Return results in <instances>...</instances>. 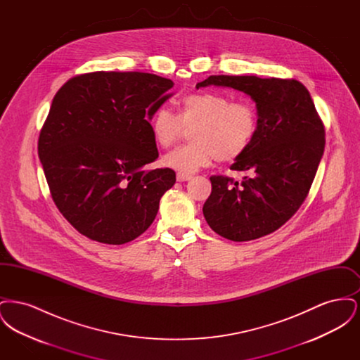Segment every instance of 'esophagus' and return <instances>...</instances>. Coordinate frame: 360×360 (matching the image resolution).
Wrapping results in <instances>:
<instances>
[{"label":"esophagus","instance_id":"1","mask_svg":"<svg viewBox=\"0 0 360 360\" xmlns=\"http://www.w3.org/2000/svg\"><path fill=\"white\" fill-rule=\"evenodd\" d=\"M190 178H191V175H188V174H182V172L176 174V181L178 182H185V181H188Z\"/></svg>","mask_w":360,"mask_h":360}]
</instances>
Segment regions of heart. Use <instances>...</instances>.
<instances>
[{
    "label": "heart",
    "instance_id": "heart-1",
    "mask_svg": "<svg viewBox=\"0 0 360 360\" xmlns=\"http://www.w3.org/2000/svg\"><path fill=\"white\" fill-rule=\"evenodd\" d=\"M178 116L160 106L150 127L155 143L167 150L190 131L191 143L163 158L172 170L190 174L209 166L240 159L252 146L259 129V113L250 101H233L220 93L193 91L178 105Z\"/></svg>",
    "mask_w": 360,
    "mask_h": 360
}]
</instances>
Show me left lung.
Listing matches in <instances>:
<instances>
[{"instance_id": "left-lung-1", "label": "left lung", "mask_w": 360, "mask_h": 360, "mask_svg": "<svg viewBox=\"0 0 360 360\" xmlns=\"http://www.w3.org/2000/svg\"><path fill=\"white\" fill-rule=\"evenodd\" d=\"M228 86L257 103L259 129L231 170L248 172L241 184L212 175L202 212L209 226L232 241L270 235L304 204L326 147V129L308 89L297 79L210 75L197 84Z\"/></svg>"}]
</instances>
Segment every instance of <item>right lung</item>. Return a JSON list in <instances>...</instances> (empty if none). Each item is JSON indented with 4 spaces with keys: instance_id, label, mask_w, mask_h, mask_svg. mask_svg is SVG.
Returning a JSON list of instances; mask_svg holds the SVG:
<instances>
[{
    "instance_id": "right-lung-1",
    "label": "right lung",
    "mask_w": 360,
    "mask_h": 360,
    "mask_svg": "<svg viewBox=\"0 0 360 360\" xmlns=\"http://www.w3.org/2000/svg\"><path fill=\"white\" fill-rule=\"evenodd\" d=\"M172 85L150 72L94 71L55 94L37 153L55 205L86 238L120 245L154 221L175 172L141 167L159 155L148 120Z\"/></svg>"
}]
</instances>
